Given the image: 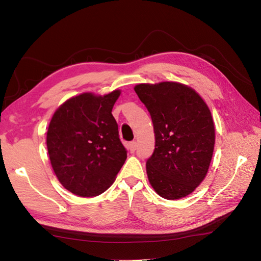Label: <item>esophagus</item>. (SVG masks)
<instances>
[{"mask_svg":"<svg viewBox=\"0 0 261 261\" xmlns=\"http://www.w3.org/2000/svg\"><path fill=\"white\" fill-rule=\"evenodd\" d=\"M129 150H130V152H134L135 150H137V142L133 141V142L129 143Z\"/></svg>","mask_w":261,"mask_h":261,"instance_id":"obj_1","label":"esophagus"}]
</instances>
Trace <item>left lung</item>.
Segmentation results:
<instances>
[{
	"instance_id": "obj_1",
	"label": "left lung",
	"mask_w": 261,
	"mask_h": 261,
	"mask_svg": "<svg viewBox=\"0 0 261 261\" xmlns=\"http://www.w3.org/2000/svg\"><path fill=\"white\" fill-rule=\"evenodd\" d=\"M151 116L154 150L146 162L151 187L165 199L191 194L205 179L215 132L211 112L191 87L177 82L134 87Z\"/></svg>"
}]
</instances>
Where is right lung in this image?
<instances>
[{
    "label": "right lung",
    "instance_id": "1",
    "mask_svg": "<svg viewBox=\"0 0 261 261\" xmlns=\"http://www.w3.org/2000/svg\"><path fill=\"white\" fill-rule=\"evenodd\" d=\"M120 95L84 93L68 99L50 121L47 147L62 186L81 197L108 190L127 159L112 109Z\"/></svg>",
    "mask_w": 261,
    "mask_h": 261
}]
</instances>
